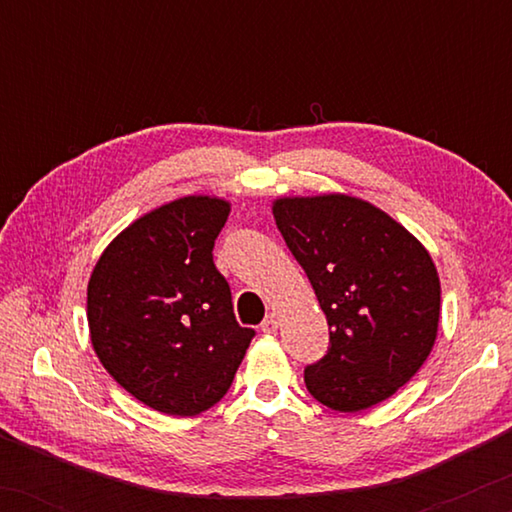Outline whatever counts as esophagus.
Wrapping results in <instances>:
<instances>
[{
	"label": "esophagus",
	"mask_w": 512,
	"mask_h": 512,
	"mask_svg": "<svg viewBox=\"0 0 512 512\" xmlns=\"http://www.w3.org/2000/svg\"><path fill=\"white\" fill-rule=\"evenodd\" d=\"M277 326H279V321H277V314H268V317L263 319V324H261V331H263V333H275V331H277Z\"/></svg>",
	"instance_id": "obj_1"
}]
</instances>
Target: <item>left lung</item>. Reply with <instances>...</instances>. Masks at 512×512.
<instances>
[{
	"label": "left lung",
	"mask_w": 512,
	"mask_h": 512,
	"mask_svg": "<svg viewBox=\"0 0 512 512\" xmlns=\"http://www.w3.org/2000/svg\"><path fill=\"white\" fill-rule=\"evenodd\" d=\"M272 212L328 321L326 354L305 366L307 391L340 412L396 394L436 342L440 282L429 251L349 195L282 198Z\"/></svg>",
	"instance_id": "8db88e82"
}]
</instances>
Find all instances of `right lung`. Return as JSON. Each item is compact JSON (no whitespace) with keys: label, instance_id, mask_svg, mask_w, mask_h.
Returning <instances> with one entry per match:
<instances>
[{"label":"right lung","instance_id":"add662e5","mask_svg":"<svg viewBox=\"0 0 512 512\" xmlns=\"http://www.w3.org/2000/svg\"><path fill=\"white\" fill-rule=\"evenodd\" d=\"M230 205L188 195L153 209L104 249L88 282L97 359L137 401L193 417L233 384L254 328L237 324L214 265Z\"/></svg>","mask_w":512,"mask_h":512}]
</instances>
